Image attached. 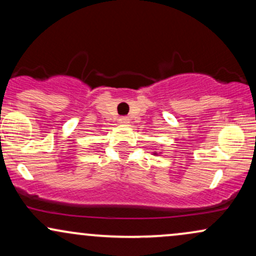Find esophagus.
I'll return each instance as SVG.
<instances>
[{"mask_svg":"<svg viewBox=\"0 0 256 256\" xmlns=\"http://www.w3.org/2000/svg\"><path fill=\"white\" fill-rule=\"evenodd\" d=\"M128 122H130V118H128V116H120L119 118V124L128 125Z\"/></svg>","mask_w":256,"mask_h":256,"instance_id":"obj_1","label":"esophagus"}]
</instances>
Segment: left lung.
Returning <instances> with one entry per match:
<instances>
[{"label": "left lung", "instance_id": "1", "mask_svg": "<svg viewBox=\"0 0 256 256\" xmlns=\"http://www.w3.org/2000/svg\"><path fill=\"white\" fill-rule=\"evenodd\" d=\"M160 152H152V155H156V156H158V155L160 154Z\"/></svg>", "mask_w": 256, "mask_h": 256}]
</instances>
